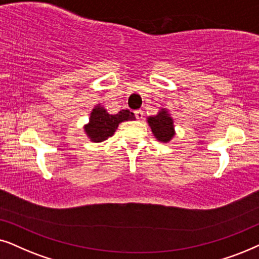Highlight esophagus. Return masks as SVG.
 I'll list each match as a JSON object with an SVG mask.
<instances>
[{"mask_svg":"<svg viewBox=\"0 0 259 259\" xmlns=\"http://www.w3.org/2000/svg\"><path fill=\"white\" fill-rule=\"evenodd\" d=\"M135 116H136V118L140 120V119H142V118H143L144 113H143L142 110H137V111H135Z\"/></svg>","mask_w":259,"mask_h":259,"instance_id":"1","label":"esophagus"}]
</instances>
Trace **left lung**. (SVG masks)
Listing matches in <instances>:
<instances>
[{
	"label": "left lung",
	"instance_id": "8db88e82",
	"mask_svg": "<svg viewBox=\"0 0 259 259\" xmlns=\"http://www.w3.org/2000/svg\"><path fill=\"white\" fill-rule=\"evenodd\" d=\"M148 123H149L154 136L160 142L167 143L174 136L173 119L165 110L162 109L156 116L148 117Z\"/></svg>",
	"mask_w": 259,
	"mask_h": 259
}]
</instances>
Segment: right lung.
Wrapping results in <instances>:
<instances>
[{
	"label": "right lung",
	"mask_w": 259,
	"mask_h": 259,
	"mask_svg": "<svg viewBox=\"0 0 259 259\" xmlns=\"http://www.w3.org/2000/svg\"><path fill=\"white\" fill-rule=\"evenodd\" d=\"M135 119V115L129 110H122L116 115H110L101 105L92 110L90 123L85 125V133L92 142H103L115 134L117 126L124 120Z\"/></svg>",
	"instance_id": "add662e5"
}]
</instances>
